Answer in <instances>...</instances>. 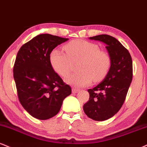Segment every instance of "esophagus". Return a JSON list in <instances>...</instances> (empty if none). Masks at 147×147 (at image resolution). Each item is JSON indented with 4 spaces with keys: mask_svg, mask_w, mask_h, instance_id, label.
<instances>
[{
    "mask_svg": "<svg viewBox=\"0 0 147 147\" xmlns=\"http://www.w3.org/2000/svg\"><path fill=\"white\" fill-rule=\"evenodd\" d=\"M79 91V90L76 89V88H72V93H74V94H76V93H77V92H78Z\"/></svg>",
    "mask_w": 147,
    "mask_h": 147,
    "instance_id": "obj_1",
    "label": "esophagus"
}]
</instances>
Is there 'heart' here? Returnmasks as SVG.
Listing matches in <instances>:
<instances>
[{
	"label": "heart",
	"instance_id": "obj_1",
	"mask_svg": "<svg viewBox=\"0 0 147 147\" xmlns=\"http://www.w3.org/2000/svg\"><path fill=\"white\" fill-rule=\"evenodd\" d=\"M63 49L66 53L59 49H53L49 59L53 70L61 77L70 72L72 63L79 61L77 68L79 71L67 76L65 78L67 84L77 88L85 87L90 84L93 79L95 82L102 81L108 74L111 57L96 44L75 40L65 45Z\"/></svg>",
	"mask_w": 147,
	"mask_h": 147
}]
</instances>
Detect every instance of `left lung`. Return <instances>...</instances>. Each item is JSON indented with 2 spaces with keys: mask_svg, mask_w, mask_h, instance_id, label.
Returning a JSON list of instances; mask_svg holds the SVG:
<instances>
[{
  "mask_svg": "<svg viewBox=\"0 0 147 147\" xmlns=\"http://www.w3.org/2000/svg\"><path fill=\"white\" fill-rule=\"evenodd\" d=\"M90 39L105 43L112 61L105 79L96 87L88 90L90 98L84 105L88 117L103 121L114 116L124 103L133 77L132 59L128 50L114 37L103 34Z\"/></svg>",
  "mask_w": 147,
  "mask_h": 147,
  "instance_id": "8db88e82",
  "label": "left lung"
}]
</instances>
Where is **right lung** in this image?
Here are the masks:
<instances>
[{
	"label": "right lung",
	"mask_w": 147,
	"mask_h": 147,
	"mask_svg": "<svg viewBox=\"0 0 147 147\" xmlns=\"http://www.w3.org/2000/svg\"><path fill=\"white\" fill-rule=\"evenodd\" d=\"M68 38L40 34L22 45L13 66V78L21 105L37 119L47 120L59 112L63 100L71 94L51 66L49 56Z\"/></svg>",
	"instance_id": "1"
}]
</instances>
